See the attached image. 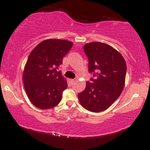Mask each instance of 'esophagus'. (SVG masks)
<instances>
[{
  "label": "esophagus",
  "mask_w": 150,
  "mask_h": 150,
  "mask_svg": "<svg viewBox=\"0 0 150 150\" xmlns=\"http://www.w3.org/2000/svg\"><path fill=\"white\" fill-rule=\"evenodd\" d=\"M76 81H77V79H72V80H71V82H72V83H73V84L75 83Z\"/></svg>",
  "instance_id": "obj_1"
}]
</instances>
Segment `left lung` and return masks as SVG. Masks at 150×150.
<instances>
[{
    "mask_svg": "<svg viewBox=\"0 0 150 150\" xmlns=\"http://www.w3.org/2000/svg\"><path fill=\"white\" fill-rule=\"evenodd\" d=\"M89 61V73L93 77L86 82L78 99L82 107L91 112H100L119 97L124 88L127 66L122 55L112 46L101 42L84 46Z\"/></svg>",
    "mask_w": 150,
    "mask_h": 150,
    "instance_id": "obj_1",
    "label": "left lung"
}]
</instances>
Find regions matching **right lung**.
Here are the masks:
<instances>
[{
    "instance_id": "1",
    "label": "right lung",
    "mask_w": 150,
    "mask_h": 150,
    "mask_svg": "<svg viewBox=\"0 0 150 150\" xmlns=\"http://www.w3.org/2000/svg\"><path fill=\"white\" fill-rule=\"evenodd\" d=\"M73 44L63 39H46L29 55L23 73V83L29 99L36 107L51 108L61 101L62 94L68 85L58 71V67Z\"/></svg>"
}]
</instances>
